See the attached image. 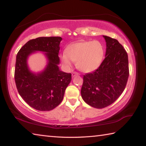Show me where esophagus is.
I'll return each mask as SVG.
<instances>
[{"mask_svg": "<svg viewBox=\"0 0 146 146\" xmlns=\"http://www.w3.org/2000/svg\"><path fill=\"white\" fill-rule=\"evenodd\" d=\"M78 75H79L78 73L75 72V71H74V72L72 73V76H73V77H74V76H77Z\"/></svg>", "mask_w": 146, "mask_h": 146, "instance_id": "1", "label": "esophagus"}]
</instances>
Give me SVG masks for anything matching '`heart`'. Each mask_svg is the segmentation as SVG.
<instances>
[{
	"instance_id": "1",
	"label": "heart",
	"mask_w": 146,
	"mask_h": 146,
	"mask_svg": "<svg viewBox=\"0 0 146 146\" xmlns=\"http://www.w3.org/2000/svg\"><path fill=\"white\" fill-rule=\"evenodd\" d=\"M104 53V47L100 41L83 40L70 44L66 53L61 55V59L66 67H71V60L76 62L78 70L89 73L100 67Z\"/></svg>"
}]
</instances>
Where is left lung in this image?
<instances>
[{
	"label": "left lung",
	"instance_id": "left-lung-1",
	"mask_svg": "<svg viewBox=\"0 0 146 146\" xmlns=\"http://www.w3.org/2000/svg\"><path fill=\"white\" fill-rule=\"evenodd\" d=\"M103 36L106 42V57L97 70L84 75L81 88L84 102L98 109L111 105L120 97L129 73L125 49L116 39Z\"/></svg>",
	"mask_w": 146,
	"mask_h": 146
}]
</instances>
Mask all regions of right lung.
<instances>
[{
  "label": "right lung",
  "instance_id": "right-lung-1",
  "mask_svg": "<svg viewBox=\"0 0 146 146\" xmlns=\"http://www.w3.org/2000/svg\"><path fill=\"white\" fill-rule=\"evenodd\" d=\"M60 36L38 37L29 40L19 51L16 57L15 80L19 95L31 108L50 111L63 100L71 74L59 70L58 52ZM36 50L46 52L48 62L46 68L37 74L29 70L27 59Z\"/></svg>",
  "mask_w": 146,
  "mask_h": 146
}]
</instances>
